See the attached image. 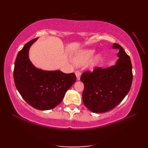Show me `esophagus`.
Masks as SVG:
<instances>
[{"mask_svg":"<svg viewBox=\"0 0 148 148\" xmlns=\"http://www.w3.org/2000/svg\"><path fill=\"white\" fill-rule=\"evenodd\" d=\"M75 75L77 77V80H80V77L81 75V73L80 71H77L75 72Z\"/></svg>","mask_w":148,"mask_h":148,"instance_id":"esophagus-1","label":"esophagus"}]
</instances>
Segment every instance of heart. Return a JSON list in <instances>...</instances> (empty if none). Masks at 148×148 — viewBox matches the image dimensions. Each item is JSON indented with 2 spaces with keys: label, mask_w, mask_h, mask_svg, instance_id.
I'll return each mask as SVG.
<instances>
[{
  "label": "heart",
  "mask_w": 148,
  "mask_h": 148,
  "mask_svg": "<svg viewBox=\"0 0 148 148\" xmlns=\"http://www.w3.org/2000/svg\"><path fill=\"white\" fill-rule=\"evenodd\" d=\"M95 51L94 49H83L79 51L74 57V61L77 65H83L91 60L94 56ZM103 56L101 54H98L90 61V65L91 67L97 66L100 61L102 60Z\"/></svg>",
  "instance_id": "heart-1"
}]
</instances>
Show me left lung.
Masks as SVG:
<instances>
[{"label": "left lung", "mask_w": 148, "mask_h": 148, "mask_svg": "<svg viewBox=\"0 0 148 148\" xmlns=\"http://www.w3.org/2000/svg\"><path fill=\"white\" fill-rule=\"evenodd\" d=\"M119 49V59L113 66L105 69L95 68L81 75L84 84L83 101L93 112H106L115 108L128 94L132 83V67L129 56L121 45L114 44Z\"/></svg>", "instance_id": "8db88e82"}]
</instances>
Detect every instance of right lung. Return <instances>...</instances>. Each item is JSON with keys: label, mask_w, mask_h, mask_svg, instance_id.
Instances as JSON below:
<instances>
[{"label": "right lung", "mask_w": 148, "mask_h": 148, "mask_svg": "<svg viewBox=\"0 0 148 148\" xmlns=\"http://www.w3.org/2000/svg\"><path fill=\"white\" fill-rule=\"evenodd\" d=\"M36 40L29 41L18 53L14 79L16 87L27 103L38 110H50L62 101L77 78L74 73L44 71L34 67L28 54L29 47Z\"/></svg>", "instance_id": "1"}]
</instances>
